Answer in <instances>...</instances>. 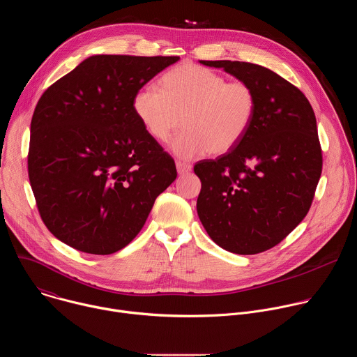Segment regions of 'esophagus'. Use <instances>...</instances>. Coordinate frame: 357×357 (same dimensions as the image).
Returning <instances> with one entry per match:
<instances>
[{"label": "esophagus", "instance_id": "esophagus-1", "mask_svg": "<svg viewBox=\"0 0 357 357\" xmlns=\"http://www.w3.org/2000/svg\"><path fill=\"white\" fill-rule=\"evenodd\" d=\"M176 171L179 175H185L188 172L192 171V165L188 164V162H182V161H178L176 162Z\"/></svg>", "mask_w": 357, "mask_h": 357}]
</instances>
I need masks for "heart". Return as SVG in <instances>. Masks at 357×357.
<instances>
[{"label": "heart", "instance_id": "b5f03b06", "mask_svg": "<svg viewBox=\"0 0 357 357\" xmlns=\"http://www.w3.org/2000/svg\"><path fill=\"white\" fill-rule=\"evenodd\" d=\"M132 112L161 142L183 124L171 149L181 160H193L208 152L225 154L240 144L256 114V94L244 82H227L215 70L183 63L161 77L160 90H137Z\"/></svg>", "mask_w": 357, "mask_h": 357}]
</instances>
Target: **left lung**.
I'll list each match as a JSON object with an SVG mask.
<instances>
[{
    "instance_id": "obj_1",
    "label": "left lung",
    "mask_w": 357,
    "mask_h": 357,
    "mask_svg": "<svg viewBox=\"0 0 357 357\" xmlns=\"http://www.w3.org/2000/svg\"><path fill=\"white\" fill-rule=\"evenodd\" d=\"M247 83L256 114L227 154L193 171L202 182L197 216L222 248L257 254L282 241L307 216L322 172L317 119L303 93L260 65L200 61Z\"/></svg>"
}]
</instances>
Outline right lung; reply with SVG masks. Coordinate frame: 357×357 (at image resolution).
<instances>
[{"mask_svg":"<svg viewBox=\"0 0 357 357\" xmlns=\"http://www.w3.org/2000/svg\"><path fill=\"white\" fill-rule=\"evenodd\" d=\"M178 56L93 55L50 86L31 121L28 174L40 218L62 243L106 256L142 229L175 162L132 97Z\"/></svg>","mask_w":357,"mask_h":357,"instance_id":"add662e5","label":"right lung"}]
</instances>
